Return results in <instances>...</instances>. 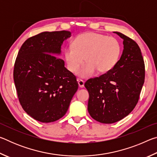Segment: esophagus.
<instances>
[{"instance_id":"esophagus-1","label":"esophagus","mask_w":157,"mask_h":157,"mask_svg":"<svg viewBox=\"0 0 157 157\" xmlns=\"http://www.w3.org/2000/svg\"><path fill=\"white\" fill-rule=\"evenodd\" d=\"M78 82L79 86L80 87V88H83L84 86V81L82 80V79H78Z\"/></svg>"}]
</instances>
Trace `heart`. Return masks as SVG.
I'll return each instance as SVG.
<instances>
[{"instance_id": "1", "label": "heart", "mask_w": 157, "mask_h": 157, "mask_svg": "<svg viewBox=\"0 0 157 157\" xmlns=\"http://www.w3.org/2000/svg\"><path fill=\"white\" fill-rule=\"evenodd\" d=\"M121 50L117 39L90 32L79 34L74 39L73 45L66 47L64 58L71 72H75L85 59L86 63L78 73L86 78L96 71L100 73L111 71L118 62Z\"/></svg>"}]
</instances>
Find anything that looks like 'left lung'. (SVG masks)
Returning a JSON list of instances; mask_svg holds the SVG:
<instances>
[{
  "instance_id": "left-lung-1",
  "label": "left lung",
  "mask_w": 157,
  "mask_h": 157,
  "mask_svg": "<svg viewBox=\"0 0 157 157\" xmlns=\"http://www.w3.org/2000/svg\"><path fill=\"white\" fill-rule=\"evenodd\" d=\"M124 49L116 66L84 84L88 90V111L93 118L105 124L122 120L132 112L139 100L145 82V63L136 42L118 32Z\"/></svg>"
}]
</instances>
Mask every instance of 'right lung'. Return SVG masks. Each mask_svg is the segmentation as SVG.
Returning a JSON list of instances; mask_svg holds the SVG:
<instances>
[{
    "mask_svg": "<svg viewBox=\"0 0 157 157\" xmlns=\"http://www.w3.org/2000/svg\"><path fill=\"white\" fill-rule=\"evenodd\" d=\"M70 36V32L62 30L30 37L15 61L14 81L20 104L41 123L62 118L78 89L76 77L64 67V61L56 57L63 41Z\"/></svg>",
    "mask_w": 157,
    "mask_h": 157,
    "instance_id": "right-lung-1",
    "label": "right lung"
}]
</instances>
